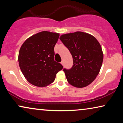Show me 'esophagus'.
<instances>
[{
  "label": "esophagus",
  "mask_w": 123,
  "mask_h": 123,
  "mask_svg": "<svg viewBox=\"0 0 123 123\" xmlns=\"http://www.w3.org/2000/svg\"><path fill=\"white\" fill-rule=\"evenodd\" d=\"M60 63L62 64V65H64V62H63V61H62V62H61V63Z\"/></svg>",
  "instance_id": "obj_1"
}]
</instances>
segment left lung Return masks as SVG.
I'll use <instances>...</instances> for the list:
<instances>
[{"label":"left lung","mask_w":123,"mask_h":123,"mask_svg":"<svg viewBox=\"0 0 123 123\" xmlns=\"http://www.w3.org/2000/svg\"><path fill=\"white\" fill-rule=\"evenodd\" d=\"M59 38L73 57L72 68L63 69L68 83L77 88L90 85L98 74L103 62L100 43L93 36L80 31L63 34Z\"/></svg>","instance_id":"obj_1"}]
</instances>
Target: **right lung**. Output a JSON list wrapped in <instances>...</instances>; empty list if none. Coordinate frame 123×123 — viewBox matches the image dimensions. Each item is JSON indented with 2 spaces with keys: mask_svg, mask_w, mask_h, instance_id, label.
<instances>
[{
  "mask_svg": "<svg viewBox=\"0 0 123 123\" xmlns=\"http://www.w3.org/2000/svg\"><path fill=\"white\" fill-rule=\"evenodd\" d=\"M59 33L42 31L25 41L18 54L19 65L27 80L35 86L43 87L54 81L56 73L63 69L54 61V46Z\"/></svg>",
  "mask_w": 123,
  "mask_h": 123,
  "instance_id": "obj_1",
  "label": "right lung"
}]
</instances>
